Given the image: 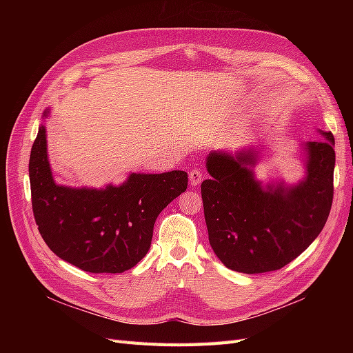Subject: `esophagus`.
I'll return each mask as SVG.
<instances>
[{
	"instance_id": "1",
	"label": "esophagus",
	"mask_w": 353,
	"mask_h": 353,
	"mask_svg": "<svg viewBox=\"0 0 353 353\" xmlns=\"http://www.w3.org/2000/svg\"><path fill=\"white\" fill-rule=\"evenodd\" d=\"M203 181V172L200 169H191L190 170V183L191 185H199Z\"/></svg>"
}]
</instances>
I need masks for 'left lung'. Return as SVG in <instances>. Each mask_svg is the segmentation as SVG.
Listing matches in <instances>:
<instances>
[{"label": "left lung", "instance_id": "obj_1", "mask_svg": "<svg viewBox=\"0 0 353 353\" xmlns=\"http://www.w3.org/2000/svg\"><path fill=\"white\" fill-rule=\"evenodd\" d=\"M311 141L307 175L293 188L262 190L248 165L252 152L234 159L210 153L201 183V199L209 243L227 268L243 274L281 270L305 252L324 228L333 203L334 137Z\"/></svg>", "mask_w": 353, "mask_h": 353}]
</instances>
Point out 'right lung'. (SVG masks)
<instances>
[{
  "label": "right lung",
  "mask_w": 353,
  "mask_h": 353,
  "mask_svg": "<svg viewBox=\"0 0 353 353\" xmlns=\"http://www.w3.org/2000/svg\"><path fill=\"white\" fill-rule=\"evenodd\" d=\"M29 179L41 237L60 259L94 274L123 272L140 262L159 213L188 185L184 170L131 174L121 187L105 190L57 185L42 125L30 150Z\"/></svg>",
  "instance_id": "add662e5"
}]
</instances>
